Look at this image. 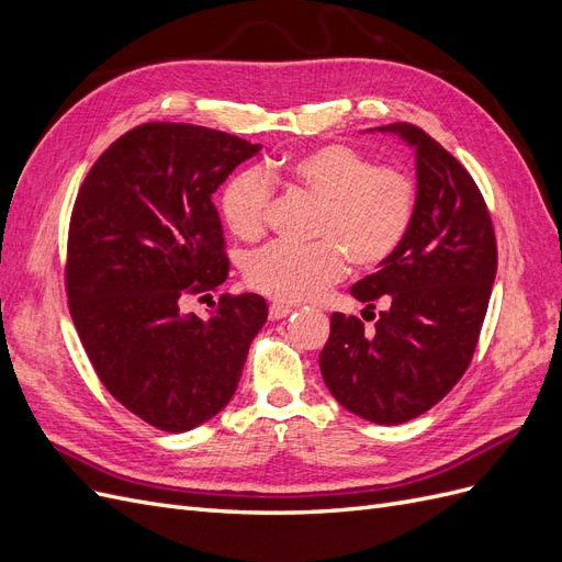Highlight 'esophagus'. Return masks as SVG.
I'll list each match as a JSON object with an SVG mask.
<instances>
[{
    "mask_svg": "<svg viewBox=\"0 0 562 562\" xmlns=\"http://www.w3.org/2000/svg\"><path fill=\"white\" fill-rule=\"evenodd\" d=\"M291 312H293V307H288V304H281V302H274V304H271V307H269V321L285 318Z\"/></svg>",
    "mask_w": 562,
    "mask_h": 562,
    "instance_id": "esophagus-1",
    "label": "esophagus"
}]
</instances>
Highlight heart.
<instances>
[{"label": "heart", "mask_w": 562, "mask_h": 562, "mask_svg": "<svg viewBox=\"0 0 562 562\" xmlns=\"http://www.w3.org/2000/svg\"><path fill=\"white\" fill-rule=\"evenodd\" d=\"M271 182L318 203L314 246L271 244L246 265V281L271 300L304 302L345 277L347 260L375 269L398 250L417 215L415 180L375 166L342 143L318 145L232 176L220 194L225 225L241 241L260 239L271 203Z\"/></svg>", "instance_id": "b5f03b06"}]
</instances>
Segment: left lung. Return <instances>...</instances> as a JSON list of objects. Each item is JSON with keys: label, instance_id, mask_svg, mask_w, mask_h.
Listing matches in <instances>:
<instances>
[{"label": "left lung", "instance_id": "8db88e82", "mask_svg": "<svg viewBox=\"0 0 562 562\" xmlns=\"http://www.w3.org/2000/svg\"><path fill=\"white\" fill-rule=\"evenodd\" d=\"M375 131L415 151L417 215L398 250L351 285L366 312L384 304L375 326L335 312L318 366L339 405L389 427L427 413L464 375L495 283L497 244L481 190L448 149L413 124L368 128Z\"/></svg>", "mask_w": 562, "mask_h": 562}]
</instances>
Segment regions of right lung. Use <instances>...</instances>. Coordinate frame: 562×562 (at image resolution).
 Here are the masks:
<instances>
[{
  "label": "right lung",
  "mask_w": 562,
  "mask_h": 562,
  "mask_svg": "<svg viewBox=\"0 0 562 562\" xmlns=\"http://www.w3.org/2000/svg\"><path fill=\"white\" fill-rule=\"evenodd\" d=\"M262 145L192 124L128 131L93 164L75 201L65 285L100 382L126 411L190 431L234 396L267 321L255 293L223 295L209 318L180 300L225 283L213 194Z\"/></svg>",
  "instance_id": "right-lung-1"
}]
</instances>
